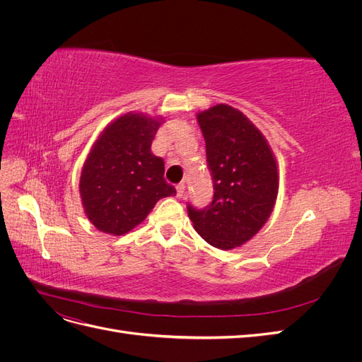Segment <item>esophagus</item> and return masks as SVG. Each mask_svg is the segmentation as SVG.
Masks as SVG:
<instances>
[{
	"label": "esophagus",
	"mask_w": 362,
	"mask_h": 362,
	"mask_svg": "<svg viewBox=\"0 0 362 362\" xmlns=\"http://www.w3.org/2000/svg\"><path fill=\"white\" fill-rule=\"evenodd\" d=\"M184 193H185V184H184V182H180V184L177 185V196H178V198H182Z\"/></svg>",
	"instance_id": "34e87169"
}]
</instances>
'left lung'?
Here are the masks:
<instances>
[{
  "label": "left lung",
  "mask_w": 362,
  "mask_h": 362,
  "mask_svg": "<svg viewBox=\"0 0 362 362\" xmlns=\"http://www.w3.org/2000/svg\"><path fill=\"white\" fill-rule=\"evenodd\" d=\"M214 194L204 208L187 204L193 226L206 243L234 249L269 218L278 194V169L259 129L237 108L218 104L198 115Z\"/></svg>",
  "instance_id": "1"
}]
</instances>
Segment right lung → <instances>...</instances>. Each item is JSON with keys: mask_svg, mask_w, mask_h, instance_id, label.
Masks as SVG:
<instances>
[{"mask_svg": "<svg viewBox=\"0 0 362 362\" xmlns=\"http://www.w3.org/2000/svg\"><path fill=\"white\" fill-rule=\"evenodd\" d=\"M158 120L125 115L108 125L87 157L80 194L89 221L103 233L131 231L168 196L177 194L164 180V161L151 152Z\"/></svg>", "mask_w": 362, "mask_h": 362, "instance_id": "right-lung-1", "label": "right lung"}]
</instances>
